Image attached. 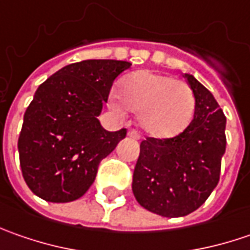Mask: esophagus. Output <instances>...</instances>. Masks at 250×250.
<instances>
[{"mask_svg": "<svg viewBox=\"0 0 250 250\" xmlns=\"http://www.w3.org/2000/svg\"><path fill=\"white\" fill-rule=\"evenodd\" d=\"M128 136H129V138H133V139H140V135L139 133H138V132H136V130H129V132H128Z\"/></svg>", "mask_w": 250, "mask_h": 250, "instance_id": "esophagus-1", "label": "esophagus"}]
</instances>
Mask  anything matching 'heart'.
<instances>
[{
	"label": "heart",
	"mask_w": 250,
	"mask_h": 250,
	"mask_svg": "<svg viewBox=\"0 0 250 250\" xmlns=\"http://www.w3.org/2000/svg\"><path fill=\"white\" fill-rule=\"evenodd\" d=\"M110 103L118 112H138L140 128L156 139L181 135L195 112V96L189 84L150 71L125 76L118 93L114 91L110 96Z\"/></svg>",
	"instance_id": "1"
}]
</instances>
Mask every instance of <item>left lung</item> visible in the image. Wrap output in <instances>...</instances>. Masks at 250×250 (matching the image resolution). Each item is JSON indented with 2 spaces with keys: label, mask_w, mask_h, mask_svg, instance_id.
I'll return each mask as SVG.
<instances>
[{
  "label": "left lung",
  "mask_w": 250,
  "mask_h": 250,
  "mask_svg": "<svg viewBox=\"0 0 250 250\" xmlns=\"http://www.w3.org/2000/svg\"><path fill=\"white\" fill-rule=\"evenodd\" d=\"M195 96L193 120L171 139L140 143L132 190L140 206L163 217H184L207 200L226 153V115L214 96L185 73Z\"/></svg>",
  "instance_id": "left-lung-1"
}]
</instances>
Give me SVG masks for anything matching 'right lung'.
I'll return each instance as SVG.
<instances>
[{
  "label": "right lung",
  "instance_id": "add662e5",
  "mask_svg": "<svg viewBox=\"0 0 250 250\" xmlns=\"http://www.w3.org/2000/svg\"><path fill=\"white\" fill-rule=\"evenodd\" d=\"M130 65L86 60L63 66L39 86L18 140L22 174L34 195L68 203L87 192L101 160L126 136V129L105 130L97 117L112 82Z\"/></svg>",
  "mask_w": 250,
  "mask_h": 250
}]
</instances>
